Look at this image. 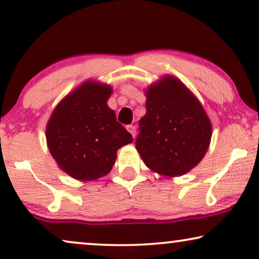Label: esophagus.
<instances>
[{
  "label": "esophagus",
  "instance_id": "esophagus-1",
  "mask_svg": "<svg viewBox=\"0 0 259 259\" xmlns=\"http://www.w3.org/2000/svg\"><path fill=\"white\" fill-rule=\"evenodd\" d=\"M126 128H127V131H128V132H130L131 134H132V137H133V138L136 137V126H133V125H128V126L126 127Z\"/></svg>",
  "mask_w": 259,
  "mask_h": 259
}]
</instances>
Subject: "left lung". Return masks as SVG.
I'll list each match as a JSON object with an SVG mask.
<instances>
[{
    "mask_svg": "<svg viewBox=\"0 0 259 259\" xmlns=\"http://www.w3.org/2000/svg\"><path fill=\"white\" fill-rule=\"evenodd\" d=\"M136 148L145 165L164 177H179L199 164L208 150L212 125L196 95L178 77L164 75L145 91Z\"/></svg>",
    "mask_w": 259,
    "mask_h": 259,
    "instance_id": "1",
    "label": "left lung"
}]
</instances>
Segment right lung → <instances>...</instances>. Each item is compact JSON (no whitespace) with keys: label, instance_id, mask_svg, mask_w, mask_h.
Returning a JSON list of instances; mask_svg holds the SVG:
<instances>
[{"label":"right lung","instance_id":"add662e5","mask_svg":"<svg viewBox=\"0 0 259 259\" xmlns=\"http://www.w3.org/2000/svg\"><path fill=\"white\" fill-rule=\"evenodd\" d=\"M112 92L107 83L84 81L59 102L46 126L52 157L63 172L80 182L108 175L119 148L133 143L108 107Z\"/></svg>","mask_w":259,"mask_h":259}]
</instances>
